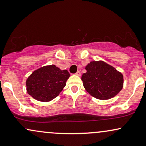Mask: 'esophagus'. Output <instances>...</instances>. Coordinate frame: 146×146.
<instances>
[{
  "instance_id": "1",
  "label": "esophagus",
  "mask_w": 146,
  "mask_h": 146,
  "mask_svg": "<svg viewBox=\"0 0 146 146\" xmlns=\"http://www.w3.org/2000/svg\"><path fill=\"white\" fill-rule=\"evenodd\" d=\"M76 76H80V75H81V74H80V72L78 71V72H77L76 73Z\"/></svg>"
}]
</instances>
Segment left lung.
Returning <instances> with one entry per match:
<instances>
[{
	"label": "left lung",
	"mask_w": 146,
	"mask_h": 146,
	"mask_svg": "<svg viewBox=\"0 0 146 146\" xmlns=\"http://www.w3.org/2000/svg\"><path fill=\"white\" fill-rule=\"evenodd\" d=\"M85 70L87 72L82 75L81 80L86 91L94 98L109 100L123 89V74L104 61H91Z\"/></svg>",
	"instance_id": "left-lung-1"
}]
</instances>
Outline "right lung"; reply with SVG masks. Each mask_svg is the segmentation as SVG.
<instances>
[{
  "instance_id": "obj_1",
  "label": "right lung",
  "mask_w": 146,
  "mask_h": 146,
  "mask_svg": "<svg viewBox=\"0 0 146 146\" xmlns=\"http://www.w3.org/2000/svg\"><path fill=\"white\" fill-rule=\"evenodd\" d=\"M70 76L68 70H60L55 65L42 66L27 78V93L39 102H50L62 92Z\"/></svg>"
}]
</instances>
